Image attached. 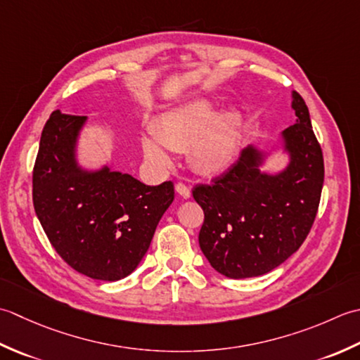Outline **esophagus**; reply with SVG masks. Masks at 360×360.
Segmentation results:
<instances>
[{
    "mask_svg": "<svg viewBox=\"0 0 360 360\" xmlns=\"http://www.w3.org/2000/svg\"><path fill=\"white\" fill-rule=\"evenodd\" d=\"M175 191H177L183 199H189L191 197V189L185 185V183H177V185H175Z\"/></svg>",
    "mask_w": 360,
    "mask_h": 360,
    "instance_id": "esophagus-1",
    "label": "esophagus"
}]
</instances>
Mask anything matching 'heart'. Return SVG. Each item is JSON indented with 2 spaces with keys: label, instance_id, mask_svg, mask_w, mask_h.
I'll use <instances>...</instances> for the list:
<instances>
[{
  "label": "heart",
  "instance_id": "heart-1",
  "mask_svg": "<svg viewBox=\"0 0 360 360\" xmlns=\"http://www.w3.org/2000/svg\"><path fill=\"white\" fill-rule=\"evenodd\" d=\"M244 121L238 110L217 113V102L197 98L180 104L160 116L152 135L144 136V157L158 167L172 165L171 150L189 149V161L203 175L222 174L238 157Z\"/></svg>",
  "mask_w": 360,
  "mask_h": 360
}]
</instances>
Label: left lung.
Returning a JSON list of instances; mask_svg holds the SVG:
<instances>
[{"mask_svg": "<svg viewBox=\"0 0 360 360\" xmlns=\"http://www.w3.org/2000/svg\"><path fill=\"white\" fill-rule=\"evenodd\" d=\"M295 124L280 134L288 155L283 169H262L276 148L248 144L239 161L212 185L193 189L205 212L202 252L216 272L233 280L276 269L303 244L314 224L323 188V153L314 135L309 110L292 91Z\"/></svg>", "mask_w": 360, "mask_h": 360, "instance_id": "left-lung-1", "label": "left lung"}]
</instances>
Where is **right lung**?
<instances>
[{
	"label": "right lung",
	"mask_w": 360,
	"mask_h": 360,
	"mask_svg": "<svg viewBox=\"0 0 360 360\" xmlns=\"http://www.w3.org/2000/svg\"><path fill=\"white\" fill-rule=\"evenodd\" d=\"M86 116L56 110L41 131L32 174L35 214L62 259L101 281L130 275L149 250L165 211L174 200L172 181L148 186L107 163L79 161Z\"/></svg>",
	"instance_id": "1"
}]
</instances>
